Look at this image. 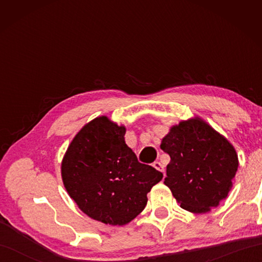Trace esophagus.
<instances>
[{"mask_svg": "<svg viewBox=\"0 0 262 262\" xmlns=\"http://www.w3.org/2000/svg\"><path fill=\"white\" fill-rule=\"evenodd\" d=\"M152 166L156 168V170H158L159 172H164V166L159 162H155Z\"/></svg>", "mask_w": 262, "mask_h": 262, "instance_id": "1", "label": "esophagus"}]
</instances>
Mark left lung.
Segmentation results:
<instances>
[{"label":"left lung","instance_id":"left-lung-1","mask_svg":"<svg viewBox=\"0 0 262 262\" xmlns=\"http://www.w3.org/2000/svg\"><path fill=\"white\" fill-rule=\"evenodd\" d=\"M171 158L164 184L183 209L203 214L228 196L238 168L236 150L201 119L173 126L161 144Z\"/></svg>","mask_w":262,"mask_h":262}]
</instances>
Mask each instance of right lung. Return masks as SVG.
Wrapping results in <instances>:
<instances>
[{
    "instance_id": "right-lung-1",
    "label": "right lung",
    "mask_w": 262,
    "mask_h": 262,
    "mask_svg": "<svg viewBox=\"0 0 262 262\" xmlns=\"http://www.w3.org/2000/svg\"><path fill=\"white\" fill-rule=\"evenodd\" d=\"M125 133V127L108 118H96L74 137L61 165L70 198L84 214L105 224L134 220L163 178L162 172L137 161Z\"/></svg>"
}]
</instances>
